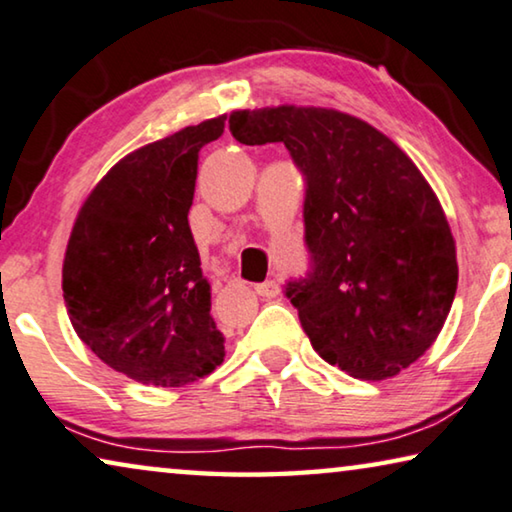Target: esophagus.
<instances>
[{"mask_svg": "<svg viewBox=\"0 0 512 512\" xmlns=\"http://www.w3.org/2000/svg\"><path fill=\"white\" fill-rule=\"evenodd\" d=\"M256 293L261 295V297H267V300H272V297H277L279 295V283L277 281H263V283H258L256 286Z\"/></svg>", "mask_w": 512, "mask_h": 512, "instance_id": "1", "label": "esophagus"}]
</instances>
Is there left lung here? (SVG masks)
<instances>
[{"instance_id": "obj_1", "label": "left lung", "mask_w": 512, "mask_h": 512, "mask_svg": "<svg viewBox=\"0 0 512 512\" xmlns=\"http://www.w3.org/2000/svg\"><path fill=\"white\" fill-rule=\"evenodd\" d=\"M231 135L283 144L304 178L306 277L286 283L313 350L359 380L414 364L458 288L455 242L428 180L389 137L325 107L240 109Z\"/></svg>"}]
</instances>
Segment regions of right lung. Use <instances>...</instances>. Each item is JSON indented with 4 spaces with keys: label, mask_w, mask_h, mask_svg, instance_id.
Returning <instances> with one entry per match:
<instances>
[{
    "label": "right lung",
    "mask_w": 512,
    "mask_h": 512,
    "mask_svg": "<svg viewBox=\"0 0 512 512\" xmlns=\"http://www.w3.org/2000/svg\"><path fill=\"white\" fill-rule=\"evenodd\" d=\"M226 116L125 155L84 201L64 258V300L77 336L109 368L180 387L224 361L210 283L187 222L199 151Z\"/></svg>",
    "instance_id": "obj_1"
}]
</instances>
